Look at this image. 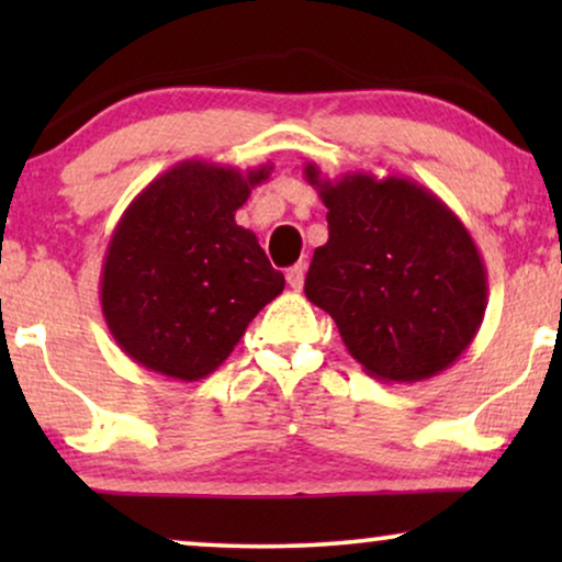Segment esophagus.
<instances>
[{
	"label": "esophagus",
	"mask_w": 562,
	"mask_h": 562,
	"mask_svg": "<svg viewBox=\"0 0 562 562\" xmlns=\"http://www.w3.org/2000/svg\"><path fill=\"white\" fill-rule=\"evenodd\" d=\"M304 273H306V266H304V263L291 266L289 271H286V281H289V286L294 289V291H302V286H304Z\"/></svg>",
	"instance_id": "esophagus-1"
}]
</instances>
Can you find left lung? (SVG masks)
Returning a JSON list of instances; mask_svg holds the SVG:
<instances>
[{
  "label": "left lung",
  "mask_w": 562,
  "mask_h": 562,
  "mask_svg": "<svg viewBox=\"0 0 562 562\" xmlns=\"http://www.w3.org/2000/svg\"><path fill=\"white\" fill-rule=\"evenodd\" d=\"M327 206L304 294L335 319L345 348L373 379L417 383L463 356L481 329L488 276L481 250L440 196L406 179L304 166Z\"/></svg>",
  "instance_id": "8db88e82"
}]
</instances>
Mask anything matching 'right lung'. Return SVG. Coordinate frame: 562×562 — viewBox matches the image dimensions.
Masks as SVG:
<instances>
[{
	"label": "right lung",
	"instance_id": "right-lung-1",
	"mask_svg": "<svg viewBox=\"0 0 562 562\" xmlns=\"http://www.w3.org/2000/svg\"><path fill=\"white\" fill-rule=\"evenodd\" d=\"M271 171L191 158L130 202L106 245L99 302L135 363L176 381L206 379L286 286L256 233L235 222Z\"/></svg>",
	"mask_w": 562,
	"mask_h": 562
}]
</instances>
